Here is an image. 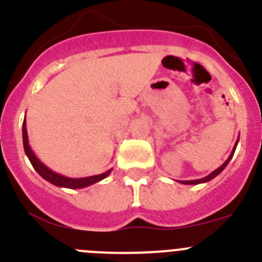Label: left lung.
I'll use <instances>...</instances> for the list:
<instances>
[{"label": "left lung", "instance_id": "obj_1", "mask_svg": "<svg viewBox=\"0 0 262 262\" xmlns=\"http://www.w3.org/2000/svg\"><path fill=\"white\" fill-rule=\"evenodd\" d=\"M237 143H239V139H237V140H236L235 145H233L232 152H231V155H230V156H228V159H227L226 161H224V163L222 164L221 166H219V168L215 169L214 172L210 173L209 176H206V177H203V178H200V180H190V181H178V182H181V184H185V185H198V184H203V182H209L210 180H212V178L216 177V176L219 174V173H221L222 170H223V169L226 168L227 165H228V163H230V160L232 159L233 154H235V149H236V147H237Z\"/></svg>", "mask_w": 262, "mask_h": 262}]
</instances>
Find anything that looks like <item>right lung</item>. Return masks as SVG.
<instances>
[{"mask_svg":"<svg viewBox=\"0 0 262 262\" xmlns=\"http://www.w3.org/2000/svg\"><path fill=\"white\" fill-rule=\"evenodd\" d=\"M22 138H23V148H25V152H26L27 157H29L30 163L34 166L36 172L45 178L46 181L51 182L55 186L59 187H68V189H82V187L90 186V185L99 182L101 180L107 177L111 173V169L105 173H101V174L90 176V177H82V178H71L67 177V176L59 174V173L53 172L52 169H50L48 166H46L45 164L41 163L40 160L35 156V154L32 152L31 147L29 144V136H27V128H26V119L23 120L22 126Z\"/></svg>","mask_w":262,"mask_h":262,"instance_id":"1","label":"right lung"}]
</instances>
